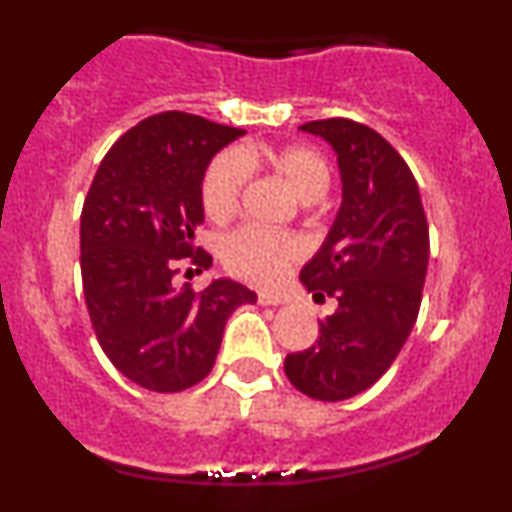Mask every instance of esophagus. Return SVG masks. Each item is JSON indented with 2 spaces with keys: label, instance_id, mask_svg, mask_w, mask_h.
Returning <instances> with one entry per match:
<instances>
[{
  "label": "esophagus",
  "instance_id": "obj_1",
  "mask_svg": "<svg viewBox=\"0 0 512 512\" xmlns=\"http://www.w3.org/2000/svg\"><path fill=\"white\" fill-rule=\"evenodd\" d=\"M257 301H260V305H281L286 303V296L279 291H260L257 293Z\"/></svg>",
  "mask_w": 512,
  "mask_h": 512
}]
</instances>
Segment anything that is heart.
I'll list each match as a JSON object with an SVG mask.
<instances>
[{"instance_id": "1", "label": "heart", "mask_w": 512, "mask_h": 512, "mask_svg": "<svg viewBox=\"0 0 512 512\" xmlns=\"http://www.w3.org/2000/svg\"><path fill=\"white\" fill-rule=\"evenodd\" d=\"M260 158L262 154L255 146H243L240 151H221L209 163L202 180V207L211 221L223 223L238 214L240 197L250 180V166ZM264 158L303 202H317L330 190V163L313 146H286L267 151ZM301 257L303 245L296 236L257 226L238 228L221 245V260L228 272L250 284H272Z\"/></svg>"}]
</instances>
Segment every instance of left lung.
I'll use <instances>...</instances> for the list:
<instances>
[{
  "label": "left lung",
  "mask_w": 512,
  "mask_h": 512,
  "mask_svg": "<svg viewBox=\"0 0 512 512\" xmlns=\"http://www.w3.org/2000/svg\"><path fill=\"white\" fill-rule=\"evenodd\" d=\"M337 151L342 207L301 269L315 301L337 308L320 339L284 361L303 395L342 402L378 383L414 330L428 269V221L404 158L375 129L346 117L301 125Z\"/></svg>",
  "instance_id": "1"
}]
</instances>
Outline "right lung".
Here are the masks:
<instances>
[{"label": "right lung", "mask_w": 512, "mask_h": 512, "mask_svg": "<svg viewBox=\"0 0 512 512\" xmlns=\"http://www.w3.org/2000/svg\"><path fill=\"white\" fill-rule=\"evenodd\" d=\"M245 129L168 110L110 146L81 209V281L98 344L132 383L182 392L214 368L233 310L255 291L214 279L204 291L175 284L211 255L195 245L204 221L209 161ZM190 272V269H187Z\"/></svg>", "instance_id": "1"}]
</instances>
